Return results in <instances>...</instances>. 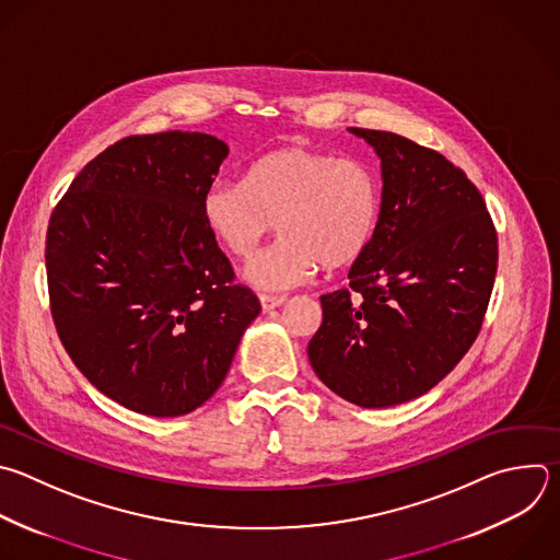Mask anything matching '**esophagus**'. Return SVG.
Listing matches in <instances>:
<instances>
[{
  "mask_svg": "<svg viewBox=\"0 0 560 560\" xmlns=\"http://www.w3.org/2000/svg\"><path fill=\"white\" fill-rule=\"evenodd\" d=\"M259 301H261V307L264 312H270L275 307H281L285 303V296H279V294H259Z\"/></svg>",
  "mask_w": 560,
  "mask_h": 560,
  "instance_id": "obj_1",
  "label": "esophagus"
}]
</instances>
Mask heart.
I'll return each instance as SVG.
<instances>
[{"instance_id":"1","label":"heart","mask_w":560,"mask_h":560,"mask_svg":"<svg viewBox=\"0 0 560 560\" xmlns=\"http://www.w3.org/2000/svg\"><path fill=\"white\" fill-rule=\"evenodd\" d=\"M381 186L364 162L329 151L285 147L259 158L246 182H213L202 196V220L235 257H250L275 222L281 237L246 266V281L283 292L316 268L355 261L374 237Z\"/></svg>"}]
</instances>
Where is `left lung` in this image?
I'll use <instances>...</instances> for the list:
<instances>
[{"label":"left lung","instance_id":"obj_1","mask_svg":"<svg viewBox=\"0 0 560 560\" xmlns=\"http://www.w3.org/2000/svg\"><path fill=\"white\" fill-rule=\"evenodd\" d=\"M381 155L383 202L349 285L323 294L316 376L364 409L433 389L475 342L497 275V231L468 175L392 131L349 127Z\"/></svg>","mask_w":560,"mask_h":560}]
</instances>
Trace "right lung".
<instances>
[{
  "label": "right lung",
  "instance_id": "right-lung-1",
  "mask_svg": "<svg viewBox=\"0 0 560 560\" xmlns=\"http://www.w3.org/2000/svg\"><path fill=\"white\" fill-rule=\"evenodd\" d=\"M226 155L200 131L127 136L81 168L50 215L57 334L81 374L129 411L202 407L261 312L202 220Z\"/></svg>",
  "mask_w": 560,
  "mask_h": 560
}]
</instances>
